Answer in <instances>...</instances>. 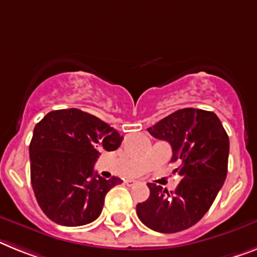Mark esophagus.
<instances>
[{
	"label": "esophagus",
	"instance_id": "esophagus-1",
	"mask_svg": "<svg viewBox=\"0 0 257 257\" xmlns=\"http://www.w3.org/2000/svg\"><path fill=\"white\" fill-rule=\"evenodd\" d=\"M126 185H129V187H132V185H135V184H137V183H139V180H135V179H129V180H126Z\"/></svg>",
	"mask_w": 257,
	"mask_h": 257
}]
</instances>
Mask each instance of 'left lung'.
Segmentation results:
<instances>
[{"label": "left lung", "instance_id": "8db88e82", "mask_svg": "<svg viewBox=\"0 0 257 257\" xmlns=\"http://www.w3.org/2000/svg\"><path fill=\"white\" fill-rule=\"evenodd\" d=\"M148 132L172 148L174 174L180 176L175 191L148 183L150 196L137 205L141 222L154 231H183L204 217L227 175L228 136L214 112L178 109Z\"/></svg>", "mask_w": 257, "mask_h": 257}]
</instances>
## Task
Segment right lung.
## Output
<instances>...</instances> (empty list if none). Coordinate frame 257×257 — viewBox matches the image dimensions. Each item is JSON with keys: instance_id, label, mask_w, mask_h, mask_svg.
<instances>
[{"instance_id": "1", "label": "right lung", "mask_w": 257, "mask_h": 257, "mask_svg": "<svg viewBox=\"0 0 257 257\" xmlns=\"http://www.w3.org/2000/svg\"><path fill=\"white\" fill-rule=\"evenodd\" d=\"M124 137L96 116L77 108L52 111L35 125L31 144V184L39 206L61 226L95 221L107 192L121 184L94 172L102 150L113 152Z\"/></svg>"}]
</instances>
